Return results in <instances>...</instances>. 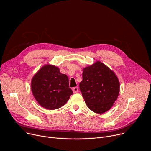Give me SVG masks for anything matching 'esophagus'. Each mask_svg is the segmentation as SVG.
Instances as JSON below:
<instances>
[{"mask_svg": "<svg viewBox=\"0 0 151 151\" xmlns=\"http://www.w3.org/2000/svg\"><path fill=\"white\" fill-rule=\"evenodd\" d=\"M72 90H73V92L74 93H76L78 92V87H74V88L72 89Z\"/></svg>", "mask_w": 151, "mask_h": 151, "instance_id": "esophagus-1", "label": "esophagus"}]
</instances>
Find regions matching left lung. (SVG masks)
Segmentation results:
<instances>
[{"instance_id":"8db88e82","label":"left lung","mask_w":151,"mask_h":151,"mask_svg":"<svg viewBox=\"0 0 151 151\" xmlns=\"http://www.w3.org/2000/svg\"><path fill=\"white\" fill-rule=\"evenodd\" d=\"M119 82L115 73L100 61L83 69L79 88L88 108L97 114L109 111L118 98Z\"/></svg>"}]
</instances>
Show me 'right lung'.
Here are the masks:
<instances>
[{"label":"right lung","mask_w":151,"mask_h":151,"mask_svg":"<svg viewBox=\"0 0 151 151\" xmlns=\"http://www.w3.org/2000/svg\"><path fill=\"white\" fill-rule=\"evenodd\" d=\"M31 88L37 103L49 110L60 108L73 94L68 76L61 73L59 68L50 64L42 67L34 75Z\"/></svg>","instance_id":"obj_1"}]
</instances>
